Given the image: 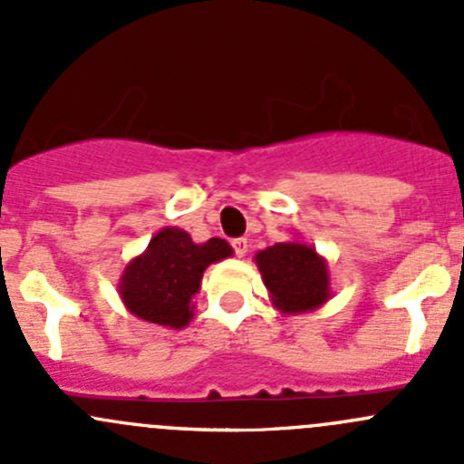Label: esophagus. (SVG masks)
Wrapping results in <instances>:
<instances>
[{
    "instance_id": "34e87169",
    "label": "esophagus",
    "mask_w": 464,
    "mask_h": 464,
    "mask_svg": "<svg viewBox=\"0 0 464 464\" xmlns=\"http://www.w3.org/2000/svg\"><path fill=\"white\" fill-rule=\"evenodd\" d=\"M231 246L233 251H236L237 258H242V256L246 254V249H249V242H246V237H233Z\"/></svg>"
}]
</instances>
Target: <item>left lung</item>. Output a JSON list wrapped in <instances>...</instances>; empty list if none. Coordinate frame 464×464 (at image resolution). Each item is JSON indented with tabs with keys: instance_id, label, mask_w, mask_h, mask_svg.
Masks as SVG:
<instances>
[{
	"instance_id": "left-lung-1",
	"label": "left lung",
	"mask_w": 464,
	"mask_h": 464,
	"mask_svg": "<svg viewBox=\"0 0 464 464\" xmlns=\"http://www.w3.org/2000/svg\"><path fill=\"white\" fill-rule=\"evenodd\" d=\"M274 305L285 314L319 307L330 296L325 260L301 242H278L256 256Z\"/></svg>"
}]
</instances>
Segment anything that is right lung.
<instances>
[{
	"label": "right lung",
	"instance_id": "1",
	"mask_svg": "<svg viewBox=\"0 0 464 464\" xmlns=\"http://www.w3.org/2000/svg\"><path fill=\"white\" fill-rule=\"evenodd\" d=\"M227 240L210 237L195 245L181 228H163L150 240L143 256L134 258L121 278V298L132 314L157 325L184 327L193 316V296L210 262L228 258Z\"/></svg>",
	"mask_w": 464,
	"mask_h": 464
}]
</instances>
